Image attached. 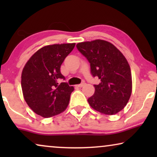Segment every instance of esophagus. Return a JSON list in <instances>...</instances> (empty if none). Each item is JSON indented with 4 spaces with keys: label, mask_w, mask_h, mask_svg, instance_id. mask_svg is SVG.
I'll list each match as a JSON object with an SVG mask.
<instances>
[{
    "label": "esophagus",
    "mask_w": 157,
    "mask_h": 157,
    "mask_svg": "<svg viewBox=\"0 0 157 157\" xmlns=\"http://www.w3.org/2000/svg\"><path fill=\"white\" fill-rule=\"evenodd\" d=\"M85 85H86V83L83 82V83H80V84H78V85H76V86H77V87H83V86H85Z\"/></svg>",
    "instance_id": "obj_1"
}]
</instances>
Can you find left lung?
I'll return each instance as SVG.
<instances>
[{
	"instance_id": "left-lung-1",
	"label": "left lung",
	"mask_w": 157,
	"mask_h": 157,
	"mask_svg": "<svg viewBox=\"0 0 157 157\" xmlns=\"http://www.w3.org/2000/svg\"><path fill=\"white\" fill-rule=\"evenodd\" d=\"M76 48L90 63L91 74L101 82L88 98L90 106L106 115L115 114L127 104L132 94L130 66L121 51L104 40L78 43Z\"/></svg>"
}]
</instances>
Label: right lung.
Wrapping results in <instances>:
<instances>
[{
	"label": "right lung",
	"instance_id": "add662e5",
	"mask_svg": "<svg viewBox=\"0 0 157 157\" xmlns=\"http://www.w3.org/2000/svg\"><path fill=\"white\" fill-rule=\"evenodd\" d=\"M76 44L44 46L34 53L25 64L21 75L24 99L38 115L49 118L65 110L74 90L61 74V66Z\"/></svg>",
	"mask_w": 157,
	"mask_h": 157
}]
</instances>
